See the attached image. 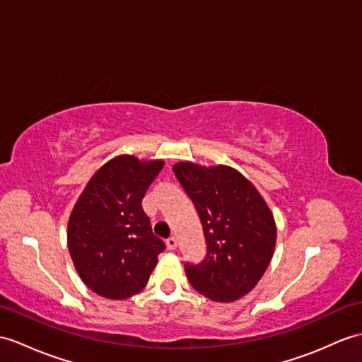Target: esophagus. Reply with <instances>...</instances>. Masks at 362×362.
I'll use <instances>...</instances> for the list:
<instances>
[{"instance_id": "1", "label": "esophagus", "mask_w": 362, "mask_h": 362, "mask_svg": "<svg viewBox=\"0 0 362 362\" xmlns=\"http://www.w3.org/2000/svg\"><path fill=\"white\" fill-rule=\"evenodd\" d=\"M165 245H167V249H169V250H175L176 249V238L175 236L169 238V240L165 241Z\"/></svg>"}]
</instances>
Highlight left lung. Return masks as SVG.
Listing matches in <instances>:
<instances>
[{"instance_id": "obj_1", "label": "left lung", "mask_w": 362, "mask_h": 362, "mask_svg": "<svg viewBox=\"0 0 362 362\" xmlns=\"http://www.w3.org/2000/svg\"><path fill=\"white\" fill-rule=\"evenodd\" d=\"M173 173L198 211L207 244L204 259L186 264L190 284L211 301H236L269 267L275 218L257 187L233 167L181 161Z\"/></svg>"}]
</instances>
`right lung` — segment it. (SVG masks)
Wrapping results in <instances>:
<instances>
[{
	"mask_svg": "<svg viewBox=\"0 0 362 362\" xmlns=\"http://www.w3.org/2000/svg\"><path fill=\"white\" fill-rule=\"evenodd\" d=\"M163 160L119 155L101 165L70 214L67 245L83 283L107 299L139 293L158 264L164 243L152 233L141 201Z\"/></svg>",
	"mask_w": 362,
	"mask_h": 362,
	"instance_id": "right-lung-1",
	"label": "right lung"
}]
</instances>
